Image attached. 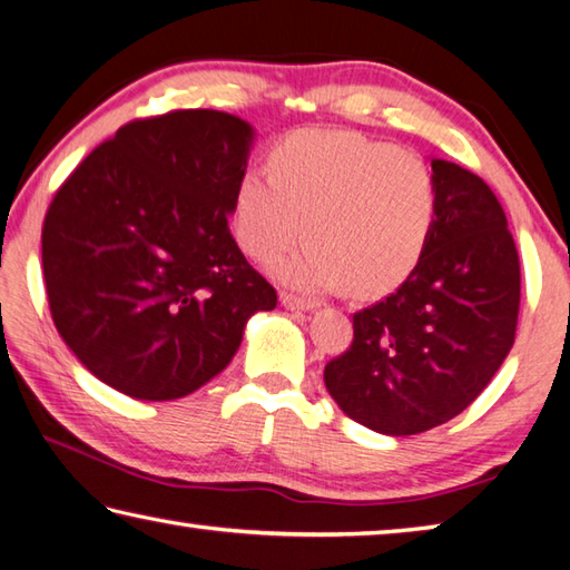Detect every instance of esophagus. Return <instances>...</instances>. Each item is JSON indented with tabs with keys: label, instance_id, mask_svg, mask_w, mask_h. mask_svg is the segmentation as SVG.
<instances>
[{
	"label": "esophagus",
	"instance_id": "1",
	"mask_svg": "<svg viewBox=\"0 0 570 570\" xmlns=\"http://www.w3.org/2000/svg\"><path fill=\"white\" fill-rule=\"evenodd\" d=\"M282 304H284L286 308H292V311H311V308L316 306L314 301H308V298H304V296H296V294H292V292H282Z\"/></svg>",
	"mask_w": 570,
	"mask_h": 570
}]
</instances>
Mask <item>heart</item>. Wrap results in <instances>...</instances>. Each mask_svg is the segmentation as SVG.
Returning a JSON list of instances; mask_svg holds the SVG:
<instances>
[{
  "instance_id": "heart-1",
  "label": "heart",
  "mask_w": 570,
  "mask_h": 570,
  "mask_svg": "<svg viewBox=\"0 0 570 570\" xmlns=\"http://www.w3.org/2000/svg\"><path fill=\"white\" fill-rule=\"evenodd\" d=\"M247 170L234 193V232L259 262L286 252L274 274L301 292L351 284L373 298L405 284L438 225V180L425 160L351 130H298Z\"/></svg>"
}]
</instances>
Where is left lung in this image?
Instances as JSON below:
<instances>
[{
	"label": "left lung",
	"instance_id": "1",
	"mask_svg": "<svg viewBox=\"0 0 570 570\" xmlns=\"http://www.w3.org/2000/svg\"><path fill=\"white\" fill-rule=\"evenodd\" d=\"M438 225L395 294L353 314V343L323 381L351 420L417 434L470 407L514 345L521 272L507 215L482 177L432 160Z\"/></svg>",
	"mask_w": 570,
	"mask_h": 570
}]
</instances>
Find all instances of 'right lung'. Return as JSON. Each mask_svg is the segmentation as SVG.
Segmentation results:
<instances>
[{
  "label": "right lung",
  "mask_w": 570,
  "mask_h": 570,
  "mask_svg": "<svg viewBox=\"0 0 570 570\" xmlns=\"http://www.w3.org/2000/svg\"><path fill=\"white\" fill-rule=\"evenodd\" d=\"M252 140L237 116L173 110L126 122L56 189L41 229L51 318L100 383L185 397L276 306L229 232Z\"/></svg>",
  "instance_id": "1"
}]
</instances>
